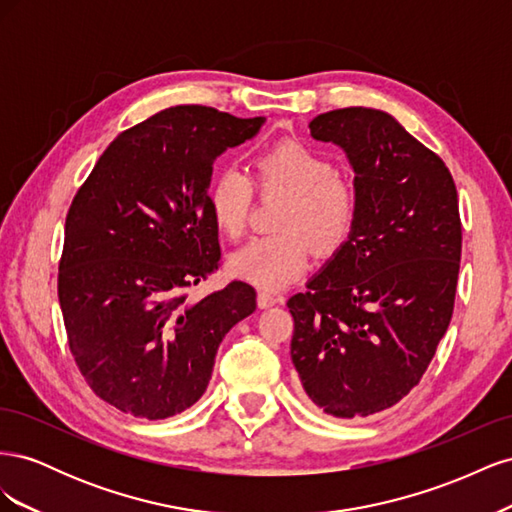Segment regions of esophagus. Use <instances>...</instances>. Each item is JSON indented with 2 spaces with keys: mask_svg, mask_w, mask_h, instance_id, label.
<instances>
[{
  "mask_svg": "<svg viewBox=\"0 0 512 512\" xmlns=\"http://www.w3.org/2000/svg\"><path fill=\"white\" fill-rule=\"evenodd\" d=\"M275 303H277V299L273 297L269 290H258V307L260 309H267V307H271Z\"/></svg>",
  "mask_w": 512,
  "mask_h": 512,
  "instance_id": "34e87169",
  "label": "esophagus"
}]
</instances>
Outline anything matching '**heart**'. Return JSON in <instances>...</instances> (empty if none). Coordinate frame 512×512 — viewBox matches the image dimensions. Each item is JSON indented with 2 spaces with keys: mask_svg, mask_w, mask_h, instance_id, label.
<instances>
[{
  "mask_svg": "<svg viewBox=\"0 0 512 512\" xmlns=\"http://www.w3.org/2000/svg\"><path fill=\"white\" fill-rule=\"evenodd\" d=\"M262 194L288 196L275 235L256 237L232 256V273L265 290H277L307 269L314 256L333 254L354 230L359 198L337 175L335 164L301 143H280L256 158ZM209 211L224 237L237 241L250 224L254 185L239 168L226 166L209 188Z\"/></svg>",
  "mask_w": 512,
  "mask_h": 512,
  "instance_id": "heart-1",
  "label": "heart"
}]
</instances>
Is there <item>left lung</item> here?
I'll return each mask as SVG.
<instances>
[{
  "label": "left lung",
  "instance_id": "8db88e82",
  "mask_svg": "<svg viewBox=\"0 0 512 512\" xmlns=\"http://www.w3.org/2000/svg\"><path fill=\"white\" fill-rule=\"evenodd\" d=\"M346 151L359 215L350 239L288 299L303 391L337 418L382 412L421 382L451 324L461 220L446 164L384 111L309 123Z\"/></svg>",
  "mask_w": 512,
  "mask_h": 512
}]
</instances>
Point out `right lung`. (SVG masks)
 <instances>
[{"mask_svg": "<svg viewBox=\"0 0 512 512\" xmlns=\"http://www.w3.org/2000/svg\"><path fill=\"white\" fill-rule=\"evenodd\" d=\"M265 117L170 106L121 132L66 215L57 294L83 378L117 410L158 421L207 391L224 335L256 309L245 282L190 301L218 269L213 162Z\"/></svg>", "mask_w": 512, "mask_h": 512, "instance_id": "add662e5", "label": "right lung"}]
</instances>
